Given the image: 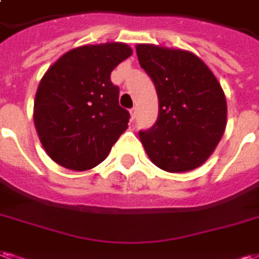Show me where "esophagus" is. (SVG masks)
Returning <instances> with one entry per match:
<instances>
[{
	"label": "esophagus",
	"instance_id": "obj_1",
	"mask_svg": "<svg viewBox=\"0 0 259 259\" xmlns=\"http://www.w3.org/2000/svg\"><path fill=\"white\" fill-rule=\"evenodd\" d=\"M136 115H137V108H136V107H133V108L130 110V119L135 120L136 119Z\"/></svg>",
	"mask_w": 259,
	"mask_h": 259
}]
</instances>
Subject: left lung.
<instances>
[{
  "label": "left lung",
  "instance_id": "left-lung-1",
  "mask_svg": "<svg viewBox=\"0 0 259 259\" xmlns=\"http://www.w3.org/2000/svg\"><path fill=\"white\" fill-rule=\"evenodd\" d=\"M136 52L159 100L155 124L139 133L147 155L168 173L199 167L227 126V100L220 82L191 52L149 44H139Z\"/></svg>",
  "mask_w": 259,
  "mask_h": 259
}]
</instances>
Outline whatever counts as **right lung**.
I'll return each mask as SVG.
<instances>
[{
	"instance_id": "1",
	"label": "right lung",
	"mask_w": 259,
	"mask_h": 259,
	"mask_svg": "<svg viewBox=\"0 0 259 259\" xmlns=\"http://www.w3.org/2000/svg\"><path fill=\"white\" fill-rule=\"evenodd\" d=\"M132 55L110 42L71 49L42 76L34 101V123L47 154L71 170L101 163L127 129L130 114L119 105L111 72Z\"/></svg>"
}]
</instances>
